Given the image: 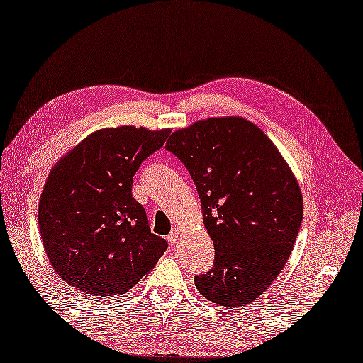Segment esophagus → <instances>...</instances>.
Wrapping results in <instances>:
<instances>
[{
  "instance_id": "esophagus-1",
  "label": "esophagus",
  "mask_w": 363,
  "mask_h": 363,
  "mask_svg": "<svg viewBox=\"0 0 363 363\" xmlns=\"http://www.w3.org/2000/svg\"><path fill=\"white\" fill-rule=\"evenodd\" d=\"M183 236V233H182V228H174L172 230V233L169 235V241L170 242H177V241H180V238Z\"/></svg>"
}]
</instances>
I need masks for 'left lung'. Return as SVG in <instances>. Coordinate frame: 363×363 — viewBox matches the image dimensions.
<instances>
[{
    "label": "left lung",
    "instance_id": "8db88e82",
    "mask_svg": "<svg viewBox=\"0 0 363 363\" xmlns=\"http://www.w3.org/2000/svg\"><path fill=\"white\" fill-rule=\"evenodd\" d=\"M167 151L198 189L216 262L194 277L199 293L241 307L280 275L298 238L304 199L273 141L242 117H211L170 135Z\"/></svg>",
    "mask_w": 363,
    "mask_h": 363
}]
</instances>
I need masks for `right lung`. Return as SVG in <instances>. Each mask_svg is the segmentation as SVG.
I'll return each instance as SVG.
<instances>
[{"mask_svg":"<svg viewBox=\"0 0 363 363\" xmlns=\"http://www.w3.org/2000/svg\"><path fill=\"white\" fill-rule=\"evenodd\" d=\"M169 135V128H101L51 169L38 225L50 264L69 286L114 298L156 267L167 241L151 233L132 185L143 160Z\"/></svg>","mask_w":363,"mask_h":363,"instance_id":"obj_1","label":"right lung"}]
</instances>
